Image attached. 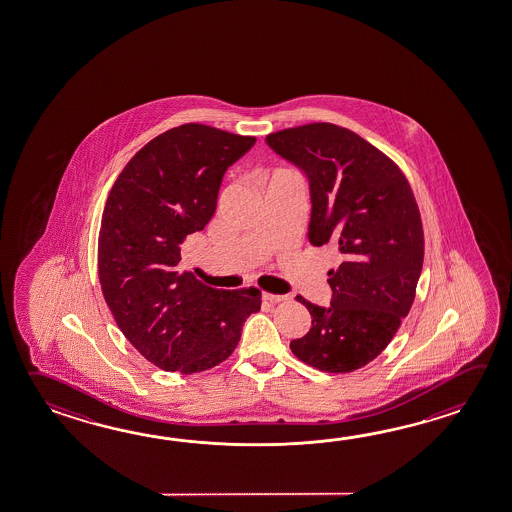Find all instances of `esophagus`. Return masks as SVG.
<instances>
[{
  "mask_svg": "<svg viewBox=\"0 0 512 512\" xmlns=\"http://www.w3.org/2000/svg\"><path fill=\"white\" fill-rule=\"evenodd\" d=\"M262 299L268 300V302H282V300H288V295H275V293H262Z\"/></svg>",
  "mask_w": 512,
  "mask_h": 512,
  "instance_id": "obj_1",
  "label": "esophagus"
}]
</instances>
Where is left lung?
<instances>
[{
  "label": "left lung",
  "mask_w": 512,
  "mask_h": 512,
  "mask_svg": "<svg viewBox=\"0 0 512 512\" xmlns=\"http://www.w3.org/2000/svg\"><path fill=\"white\" fill-rule=\"evenodd\" d=\"M309 181L313 246L337 248L331 306L308 308L311 329L293 355L326 373H349L377 358L407 317L424 264L418 204L402 170L348 128L309 123L266 137Z\"/></svg>",
  "instance_id": "8db88e82"
}]
</instances>
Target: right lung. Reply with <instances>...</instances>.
I'll list each match as a JSON object with an SVG mask.
<instances>
[{"label":"right lung","mask_w":512,"mask_h":512,"mask_svg":"<svg viewBox=\"0 0 512 512\" xmlns=\"http://www.w3.org/2000/svg\"><path fill=\"white\" fill-rule=\"evenodd\" d=\"M255 137L188 123L157 135L128 161L103 210L97 273L117 326L164 371L192 375L230 357L257 288L217 290L181 268L188 235L217 206L228 166Z\"/></svg>","instance_id":"1"}]
</instances>
